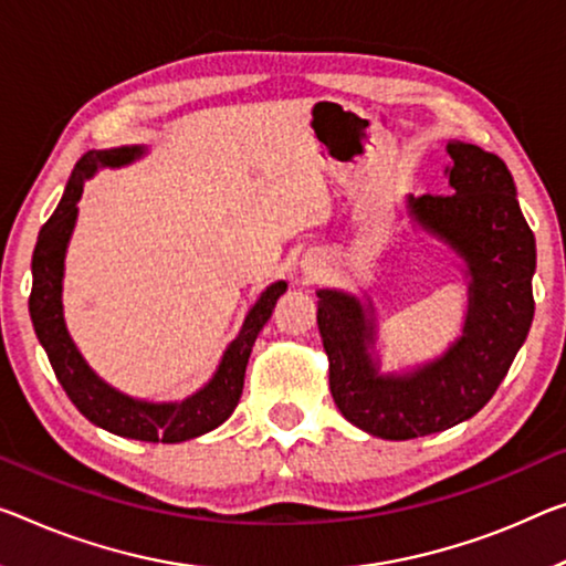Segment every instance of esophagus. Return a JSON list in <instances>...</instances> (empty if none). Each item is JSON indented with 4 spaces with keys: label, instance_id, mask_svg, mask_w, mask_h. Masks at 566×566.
<instances>
[{
    "label": "esophagus",
    "instance_id": "obj_1",
    "mask_svg": "<svg viewBox=\"0 0 566 566\" xmlns=\"http://www.w3.org/2000/svg\"><path fill=\"white\" fill-rule=\"evenodd\" d=\"M306 271H308V273H311V271H313V265H311V263H308V265H306Z\"/></svg>",
    "mask_w": 566,
    "mask_h": 566
}]
</instances>
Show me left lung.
<instances>
[{
  "label": "left lung",
  "mask_w": 566,
  "mask_h": 566,
  "mask_svg": "<svg viewBox=\"0 0 566 566\" xmlns=\"http://www.w3.org/2000/svg\"><path fill=\"white\" fill-rule=\"evenodd\" d=\"M446 197H405L412 228L460 258L468 281L463 332L434 359L381 371L377 311L367 293L318 289L328 387L346 420L381 440L442 432L483 410L534 321L536 240L506 164L481 146L448 142Z\"/></svg>",
  "instance_id": "left-lung-1"
}]
</instances>
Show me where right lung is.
Returning <instances> with one entry per match:
<instances>
[{"mask_svg":"<svg viewBox=\"0 0 566 566\" xmlns=\"http://www.w3.org/2000/svg\"><path fill=\"white\" fill-rule=\"evenodd\" d=\"M149 154V146H116V149L88 151L67 179V187L60 199L57 210L42 224L38 245L32 253V293H30V318L42 349L52 364V371L71 402L88 417L93 424L120 438L144 442H185L210 432L228 420L240 402L245 367L253 352L260 328L268 324L275 308V301L289 291V283L275 281L260 293V298L248 311L238 336L224 349L212 379L185 399L174 402H151L120 392L106 379L98 377L85 356L77 349L71 332H67L63 313V277L65 255L71 245L77 202L83 197V187L98 169L128 167Z\"/></svg>","mask_w":566,"mask_h":566,"instance_id":"add662e5","label":"right lung"}]
</instances>
